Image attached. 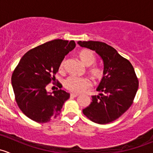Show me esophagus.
<instances>
[{
    "label": "esophagus",
    "mask_w": 153,
    "mask_h": 153,
    "mask_svg": "<svg viewBox=\"0 0 153 153\" xmlns=\"http://www.w3.org/2000/svg\"><path fill=\"white\" fill-rule=\"evenodd\" d=\"M78 95H78V94H77V93H73V92L70 94V96H71V97H74V98H75V97L78 96Z\"/></svg>",
    "instance_id": "esophagus-1"
}]
</instances>
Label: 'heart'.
<instances>
[{"label":"heart","mask_w":153,"mask_h":153,"mask_svg":"<svg viewBox=\"0 0 153 153\" xmlns=\"http://www.w3.org/2000/svg\"><path fill=\"white\" fill-rule=\"evenodd\" d=\"M78 58L86 67H91L95 63V55L94 52L91 50L84 49L78 54ZM64 67V61H62L60 65V69L63 70ZM89 72L91 76L95 79H99L102 75V72L101 69L97 67H91L89 68ZM64 86L66 89L70 92L80 93L87 89L90 86V82L87 78L84 77L70 76L67 78L64 82Z\"/></svg>","instance_id":"1"}]
</instances>
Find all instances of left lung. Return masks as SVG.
I'll list each match as a JSON object with an SVG mask.
<instances>
[{
	"label": "left lung",
	"mask_w": 153,
	"mask_h": 153,
	"mask_svg": "<svg viewBox=\"0 0 153 153\" xmlns=\"http://www.w3.org/2000/svg\"><path fill=\"white\" fill-rule=\"evenodd\" d=\"M80 47L93 50L101 57L104 71L92 102L83 113L93 122L106 124L115 121L130 107L138 89V80L131 63L113 47L100 41H78Z\"/></svg>",
	"instance_id": "1"
}]
</instances>
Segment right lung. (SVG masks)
Here are the masks:
<instances>
[{"mask_svg":"<svg viewBox=\"0 0 153 153\" xmlns=\"http://www.w3.org/2000/svg\"><path fill=\"white\" fill-rule=\"evenodd\" d=\"M75 47L74 41L53 40L28 51L20 60L12 73V86L18 106L32 121L49 122L59 115L69 99L66 91L57 88L49 92L47 86L55 81L64 57Z\"/></svg>","mask_w":153,"mask_h":153,"instance_id":"add662e5","label":"right lung"}]
</instances>
